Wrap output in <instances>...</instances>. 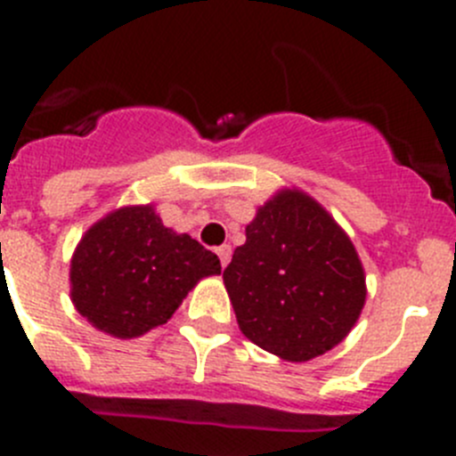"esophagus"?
Returning <instances> with one entry per match:
<instances>
[{"label": "esophagus", "instance_id": "34e87169", "mask_svg": "<svg viewBox=\"0 0 456 456\" xmlns=\"http://www.w3.org/2000/svg\"><path fill=\"white\" fill-rule=\"evenodd\" d=\"M216 256H219V260H221V267H225V265L231 263L232 248L228 247V244H224V247H219V248H216Z\"/></svg>", "mask_w": 456, "mask_h": 456}]
</instances>
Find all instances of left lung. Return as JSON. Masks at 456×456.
<instances>
[{
    "mask_svg": "<svg viewBox=\"0 0 456 456\" xmlns=\"http://www.w3.org/2000/svg\"><path fill=\"white\" fill-rule=\"evenodd\" d=\"M224 283L241 333L292 363L345 340L368 294L347 232L299 189H283L257 209Z\"/></svg>",
    "mask_w": 456,
    "mask_h": 456,
    "instance_id": "1",
    "label": "left lung"
}]
</instances>
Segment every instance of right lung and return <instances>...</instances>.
<instances>
[{
    "label": "right lung",
    "mask_w": 456,
    "mask_h": 456,
    "mask_svg": "<svg viewBox=\"0 0 456 456\" xmlns=\"http://www.w3.org/2000/svg\"><path fill=\"white\" fill-rule=\"evenodd\" d=\"M219 257L162 224L152 205H130L93 224L70 260V297L82 317L114 338L167 324Z\"/></svg>",
    "instance_id": "add662e5"
}]
</instances>
